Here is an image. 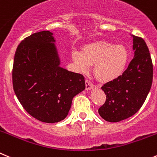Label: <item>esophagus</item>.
<instances>
[{
	"instance_id": "obj_1",
	"label": "esophagus",
	"mask_w": 157,
	"mask_h": 157,
	"mask_svg": "<svg viewBox=\"0 0 157 157\" xmlns=\"http://www.w3.org/2000/svg\"><path fill=\"white\" fill-rule=\"evenodd\" d=\"M86 89L87 90H90V89H93V85L89 80H86Z\"/></svg>"
}]
</instances>
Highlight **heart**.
Returning a JSON list of instances; mask_svg holds the SVG:
<instances>
[{"label": "heart", "mask_w": 157, "mask_h": 157, "mask_svg": "<svg viewBox=\"0 0 157 157\" xmlns=\"http://www.w3.org/2000/svg\"><path fill=\"white\" fill-rule=\"evenodd\" d=\"M74 63L83 73L94 65V75L99 81H113L122 74L129 60V52L122 44L105 41L89 43L83 47L82 52H74Z\"/></svg>", "instance_id": "1"}]
</instances>
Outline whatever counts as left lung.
<instances>
[{
	"label": "left lung",
	"instance_id": "1",
	"mask_svg": "<svg viewBox=\"0 0 157 157\" xmlns=\"http://www.w3.org/2000/svg\"><path fill=\"white\" fill-rule=\"evenodd\" d=\"M132 37L135 52L128 68L122 75L101 88L106 100L98 109V113L108 122H117L133 116L144 103L151 89L153 67L150 51L143 38Z\"/></svg>",
	"mask_w": 157,
	"mask_h": 157
}]
</instances>
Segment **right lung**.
<instances>
[{"label": "right lung", "instance_id": "1", "mask_svg": "<svg viewBox=\"0 0 157 157\" xmlns=\"http://www.w3.org/2000/svg\"><path fill=\"white\" fill-rule=\"evenodd\" d=\"M52 35L43 31L21 41L12 70L13 88L20 103L28 114L47 123L63 120L74 96L86 89L82 75L59 66Z\"/></svg>", "mask_w": 157, "mask_h": 157}]
</instances>
